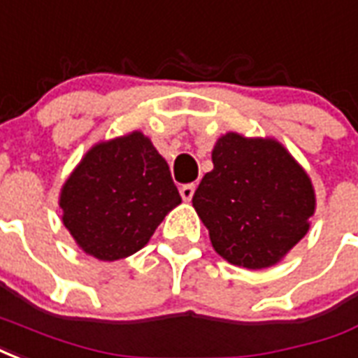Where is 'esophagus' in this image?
<instances>
[{"label": "esophagus", "mask_w": 358, "mask_h": 358, "mask_svg": "<svg viewBox=\"0 0 358 358\" xmlns=\"http://www.w3.org/2000/svg\"><path fill=\"white\" fill-rule=\"evenodd\" d=\"M193 193H195V184H186V186L180 187V195L184 201H192Z\"/></svg>", "instance_id": "esophagus-1"}]
</instances>
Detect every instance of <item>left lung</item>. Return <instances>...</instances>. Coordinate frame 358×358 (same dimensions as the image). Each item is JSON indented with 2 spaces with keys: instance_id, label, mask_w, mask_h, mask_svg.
<instances>
[{
  "instance_id": "obj_1",
  "label": "left lung",
  "mask_w": 358,
  "mask_h": 358,
  "mask_svg": "<svg viewBox=\"0 0 358 358\" xmlns=\"http://www.w3.org/2000/svg\"><path fill=\"white\" fill-rule=\"evenodd\" d=\"M214 169L193 193V208L216 252L233 266L279 264L309 231L317 208L313 182L279 140L222 134Z\"/></svg>"
}]
</instances>
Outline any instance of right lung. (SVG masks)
Masks as SVG:
<instances>
[{
	"mask_svg": "<svg viewBox=\"0 0 358 358\" xmlns=\"http://www.w3.org/2000/svg\"><path fill=\"white\" fill-rule=\"evenodd\" d=\"M180 203L166 161L142 131L96 142L58 197L76 245L100 262L138 252Z\"/></svg>",
	"mask_w": 358,
	"mask_h": 358,
	"instance_id": "obj_1",
	"label": "right lung"
}]
</instances>
